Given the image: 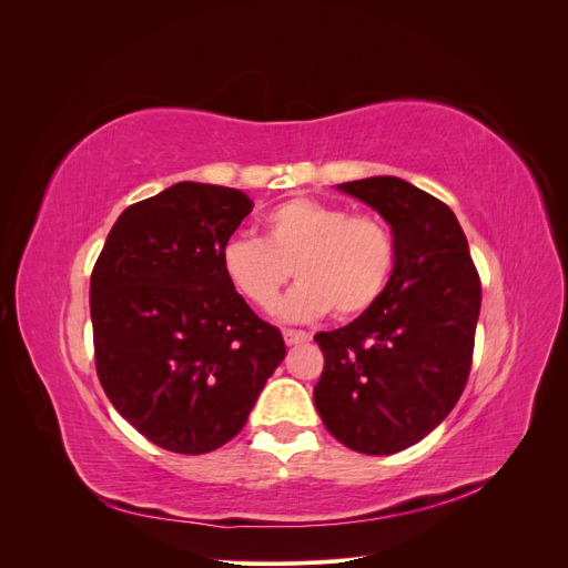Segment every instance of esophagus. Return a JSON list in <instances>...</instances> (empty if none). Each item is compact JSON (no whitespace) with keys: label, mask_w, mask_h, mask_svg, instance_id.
<instances>
[{"label":"esophagus","mask_w":568,"mask_h":568,"mask_svg":"<svg viewBox=\"0 0 568 568\" xmlns=\"http://www.w3.org/2000/svg\"><path fill=\"white\" fill-rule=\"evenodd\" d=\"M313 336L307 334V332H296V329H286L284 332V343L286 346H298V343H305V341H311Z\"/></svg>","instance_id":"1"}]
</instances>
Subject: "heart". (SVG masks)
<instances>
[{
  "mask_svg": "<svg viewBox=\"0 0 568 568\" xmlns=\"http://www.w3.org/2000/svg\"><path fill=\"white\" fill-rule=\"evenodd\" d=\"M220 267L236 294L265 313L274 311L294 267L298 282L280 307L288 322L317 320L332 307L353 317L386 291L395 242L379 217L288 199L263 215V239L232 236L220 251Z\"/></svg>",
  "mask_w": 568,
  "mask_h": 568,
  "instance_id": "b5f03b06",
  "label": "heart"
}]
</instances>
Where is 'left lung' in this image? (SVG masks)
<instances>
[{
  "label": "left lung",
  "instance_id": "left-lung-1",
  "mask_svg": "<svg viewBox=\"0 0 568 568\" xmlns=\"http://www.w3.org/2000/svg\"><path fill=\"white\" fill-rule=\"evenodd\" d=\"M336 189L386 220L395 267L369 311L315 336L324 353L315 407L346 448L393 455L432 434L467 386L480 282L443 201L388 175Z\"/></svg>",
  "mask_w": 568,
  "mask_h": 568
}]
</instances>
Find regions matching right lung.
<instances>
[{"instance_id": "1", "label": "right lung", "mask_w": 568, "mask_h": 568, "mask_svg": "<svg viewBox=\"0 0 568 568\" xmlns=\"http://www.w3.org/2000/svg\"><path fill=\"white\" fill-rule=\"evenodd\" d=\"M251 211L239 189L178 182L120 213L94 265L99 382L123 419L170 453L232 440L286 355L282 332L220 267Z\"/></svg>"}]
</instances>
